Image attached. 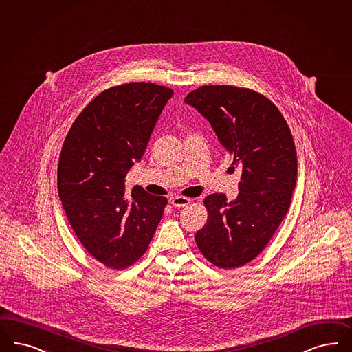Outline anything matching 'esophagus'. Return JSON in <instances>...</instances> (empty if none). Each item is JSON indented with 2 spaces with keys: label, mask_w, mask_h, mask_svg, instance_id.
<instances>
[{
  "label": "esophagus",
  "mask_w": 352,
  "mask_h": 352,
  "mask_svg": "<svg viewBox=\"0 0 352 352\" xmlns=\"http://www.w3.org/2000/svg\"><path fill=\"white\" fill-rule=\"evenodd\" d=\"M170 204L173 208H186L189 204H190V198H186V197H173L170 199Z\"/></svg>",
  "instance_id": "1"
}]
</instances>
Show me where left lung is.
I'll return each mask as SVG.
<instances>
[{
    "instance_id": "left-lung-1",
    "label": "left lung",
    "mask_w": 352,
    "mask_h": 352,
    "mask_svg": "<svg viewBox=\"0 0 352 352\" xmlns=\"http://www.w3.org/2000/svg\"><path fill=\"white\" fill-rule=\"evenodd\" d=\"M185 103L208 118L241 170L234 202L218 193L205 198L208 221L195 234L197 247L217 267H241L265 249L289 208L298 180L292 134L276 105L250 89L205 85Z\"/></svg>"
}]
</instances>
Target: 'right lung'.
Masks as SVG:
<instances>
[{"label":"right lung","instance_id":"obj_1","mask_svg":"<svg viewBox=\"0 0 352 352\" xmlns=\"http://www.w3.org/2000/svg\"><path fill=\"white\" fill-rule=\"evenodd\" d=\"M173 90L131 82L100 92L66 135L57 168L58 195L79 243L107 267L124 270L147 250L167 205L166 197L124 179L144 154Z\"/></svg>","mask_w":352,"mask_h":352}]
</instances>
